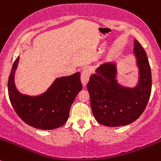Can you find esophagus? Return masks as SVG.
<instances>
[{"instance_id":"1","label":"esophagus","mask_w":161,"mask_h":161,"mask_svg":"<svg viewBox=\"0 0 161 161\" xmlns=\"http://www.w3.org/2000/svg\"><path fill=\"white\" fill-rule=\"evenodd\" d=\"M90 71L87 69H84L81 73V82L84 86H86L87 82H88L89 79H90Z\"/></svg>"}]
</instances>
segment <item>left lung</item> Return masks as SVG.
I'll use <instances>...</instances> for the list:
<instances>
[{
	"instance_id": "1",
	"label": "left lung",
	"mask_w": 161,
	"mask_h": 161,
	"mask_svg": "<svg viewBox=\"0 0 161 161\" xmlns=\"http://www.w3.org/2000/svg\"><path fill=\"white\" fill-rule=\"evenodd\" d=\"M134 53L139 68V82L135 88L117 83L116 67L112 63L101 65L90 76L87 90L94 118L107 127L130 124L139 118L149 102L152 90V75L147 55L137 40Z\"/></svg>"
}]
</instances>
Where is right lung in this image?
Listing matches in <instances>:
<instances>
[{"mask_svg": "<svg viewBox=\"0 0 161 161\" xmlns=\"http://www.w3.org/2000/svg\"><path fill=\"white\" fill-rule=\"evenodd\" d=\"M19 59L14 61L8 82L9 99L15 112L23 122L34 128L53 130L63 126L75 98L82 88L80 73L58 78L42 95L27 96L17 90L14 82Z\"/></svg>", "mask_w": 161, "mask_h": 161, "instance_id": "right-lung-1", "label": "right lung"}]
</instances>
